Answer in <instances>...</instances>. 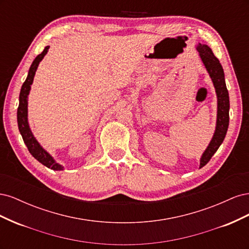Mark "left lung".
<instances>
[{
	"instance_id": "1",
	"label": "left lung",
	"mask_w": 249,
	"mask_h": 249,
	"mask_svg": "<svg viewBox=\"0 0 249 249\" xmlns=\"http://www.w3.org/2000/svg\"><path fill=\"white\" fill-rule=\"evenodd\" d=\"M196 50L199 53L201 61L203 65H205L207 71L209 72L210 78L212 79L217 95L216 129L212 140H211L208 147L201 155L199 165V168H201L205 166L211 160V158L217 152V149L219 148L224 140L225 135H227L230 123V97L227 85H225L223 69L219 60L214 56L212 50L207 44L198 43Z\"/></svg>"
}]
</instances>
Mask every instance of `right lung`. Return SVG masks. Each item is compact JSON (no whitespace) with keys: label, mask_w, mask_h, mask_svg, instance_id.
<instances>
[{"label":"right lung","mask_w":249,"mask_h":249,"mask_svg":"<svg viewBox=\"0 0 249 249\" xmlns=\"http://www.w3.org/2000/svg\"><path fill=\"white\" fill-rule=\"evenodd\" d=\"M49 48V46L44 48L41 54H39L34 59V61L32 62L31 66H30L28 77L21 86L19 93V104L18 108V124L22 140H24L25 144L27 145L30 154H31L37 161L40 162L48 168H51L53 170H63L64 167L62 165L57 163L54 160V158H53L47 150L39 144L38 141L36 140L28 123V95L30 93V89H31V85L34 80L37 67H38L39 62L43 59V57L47 55Z\"/></svg>","instance_id":"add662e5"}]
</instances>
